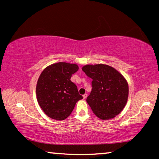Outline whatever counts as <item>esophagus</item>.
<instances>
[{
    "label": "esophagus",
    "instance_id": "1",
    "mask_svg": "<svg viewBox=\"0 0 159 159\" xmlns=\"http://www.w3.org/2000/svg\"><path fill=\"white\" fill-rule=\"evenodd\" d=\"M87 96H88V95H87V94H84V95H83V99H86V98H87Z\"/></svg>",
    "mask_w": 159,
    "mask_h": 159
}]
</instances>
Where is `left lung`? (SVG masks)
<instances>
[{
	"label": "left lung",
	"mask_w": 159,
	"mask_h": 159,
	"mask_svg": "<svg viewBox=\"0 0 159 159\" xmlns=\"http://www.w3.org/2000/svg\"><path fill=\"white\" fill-rule=\"evenodd\" d=\"M82 70L93 79L87 101L97 116L108 120L119 114L128 98V84L122 74L107 64H87Z\"/></svg>",
	"instance_id": "left-lung-1"
}]
</instances>
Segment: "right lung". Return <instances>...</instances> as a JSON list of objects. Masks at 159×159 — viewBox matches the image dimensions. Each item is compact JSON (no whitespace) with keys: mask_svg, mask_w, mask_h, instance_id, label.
Masks as SVG:
<instances>
[{"mask_svg":"<svg viewBox=\"0 0 159 159\" xmlns=\"http://www.w3.org/2000/svg\"><path fill=\"white\" fill-rule=\"evenodd\" d=\"M78 70L76 64L58 62L42 71L36 85V98L48 116L64 120L71 114L76 102L83 99L76 84L70 80Z\"/></svg>","mask_w":159,"mask_h":159,"instance_id":"obj_1","label":"right lung"}]
</instances>
